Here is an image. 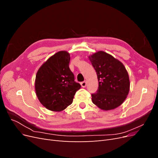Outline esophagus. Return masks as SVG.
Wrapping results in <instances>:
<instances>
[{
	"label": "esophagus",
	"mask_w": 158,
	"mask_h": 158,
	"mask_svg": "<svg viewBox=\"0 0 158 158\" xmlns=\"http://www.w3.org/2000/svg\"><path fill=\"white\" fill-rule=\"evenodd\" d=\"M80 84H81V85H82V88H85V86H86V82H85V81H84V82H81Z\"/></svg>",
	"instance_id": "esophagus-1"
}]
</instances>
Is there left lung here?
<instances>
[{"instance_id":"left-lung-1","label":"left lung","mask_w":158,"mask_h":158,"mask_svg":"<svg viewBox=\"0 0 158 158\" xmlns=\"http://www.w3.org/2000/svg\"><path fill=\"white\" fill-rule=\"evenodd\" d=\"M98 76L99 86L92 94V102L102 110L120 106L129 92L130 81L123 64L104 51L89 56Z\"/></svg>"}]
</instances>
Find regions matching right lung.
<instances>
[{"instance_id": "right-lung-1", "label": "right lung", "mask_w": 158, "mask_h": 158, "mask_svg": "<svg viewBox=\"0 0 158 158\" xmlns=\"http://www.w3.org/2000/svg\"><path fill=\"white\" fill-rule=\"evenodd\" d=\"M70 60L68 52L59 51L43 64L37 73L36 95L43 106L51 111L65 109L73 103L74 95L81 88L69 68Z\"/></svg>"}]
</instances>
